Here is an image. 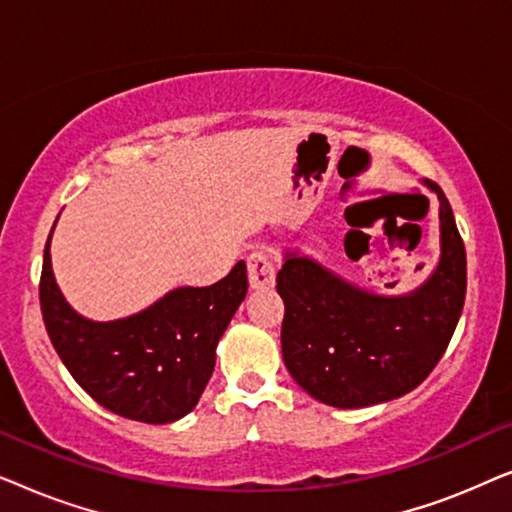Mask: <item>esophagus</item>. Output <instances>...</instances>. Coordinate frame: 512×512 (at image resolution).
<instances>
[{
  "instance_id": "34e87169",
  "label": "esophagus",
  "mask_w": 512,
  "mask_h": 512,
  "mask_svg": "<svg viewBox=\"0 0 512 512\" xmlns=\"http://www.w3.org/2000/svg\"><path fill=\"white\" fill-rule=\"evenodd\" d=\"M247 270H249V284L254 286V289H270V286H275L277 268L265 251H254V254H249Z\"/></svg>"
}]
</instances>
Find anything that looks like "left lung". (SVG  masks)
Listing matches in <instances>:
<instances>
[{
    "mask_svg": "<svg viewBox=\"0 0 512 512\" xmlns=\"http://www.w3.org/2000/svg\"><path fill=\"white\" fill-rule=\"evenodd\" d=\"M436 268L408 293H373L300 251H284L282 354L307 394L333 408H368L419 387L443 359L466 298V249L443 188ZM394 286V284H387Z\"/></svg>",
    "mask_w": 512,
    "mask_h": 512,
    "instance_id": "left-lung-1",
    "label": "left lung"
}]
</instances>
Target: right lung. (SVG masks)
<instances>
[{"label": "right lung", "instance_id": "add662e5", "mask_svg": "<svg viewBox=\"0 0 512 512\" xmlns=\"http://www.w3.org/2000/svg\"><path fill=\"white\" fill-rule=\"evenodd\" d=\"M51 237L53 230L41 268V314L55 352L79 387L114 415L135 422L170 424L188 415L214 373L216 345L247 296V263H235L212 286H177L130 317L93 321L62 296L51 265Z\"/></svg>", "mask_w": 512, "mask_h": 512}]
</instances>
